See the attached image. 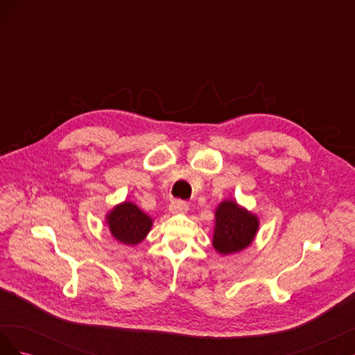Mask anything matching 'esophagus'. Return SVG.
Wrapping results in <instances>:
<instances>
[{
    "label": "esophagus",
    "instance_id": "esophagus-1",
    "mask_svg": "<svg viewBox=\"0 0 355 355\" xmlns=\"http://www.w3.org/2000/svg\"><path fill=\"white\" fill-rule=\"evenodd\" d=\"M188 209H189V204L184 200H173L168 206V210L171 213H185L188 211Z\"/></svg>",
    "mask_w": 355,
    "mask_h": 355
}]
</instances>
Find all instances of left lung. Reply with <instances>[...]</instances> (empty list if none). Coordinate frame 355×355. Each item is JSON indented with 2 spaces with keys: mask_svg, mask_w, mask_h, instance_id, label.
Wrapping results in <instances>:
<instances>
[{
  "mask_svg": "<svg viewBox=\"0 0 355 355\" xmlns=\"http://www.w3.org/2000/svg\"><path fill=\"white\" fill-rule=\"evenodd\" d=\"M216 225H214L213 234V247L220 254L237 253L249 245L257 228L259 220L240 207L235 201H222L216 209Z\"/></svg>",
  "mask_w": 355,
  "mask_h": 355,
  "instance_id": "8db88e82",
  "label": "left lung"
}]
</instances>
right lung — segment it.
Returning <instances> with one entry per match:
<instances>
[{
	"label": "right lung",
	"instance_id": "add662e5",
	"mask_svg": "<svg viewBox=\"0 0 355 355\" xmlns=\"http://www.w3.org/2000/svg\"><path fill=\"white\" fill-rule=\"evenodd\" d=\"M111 234L123 244L135 245L141 243L153 227V219L133 202H123L115 206L106 216Z\"/></svg>",
	"mask_w": 355,
	"mask_h": 355
}]
</instances>
